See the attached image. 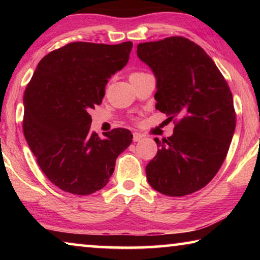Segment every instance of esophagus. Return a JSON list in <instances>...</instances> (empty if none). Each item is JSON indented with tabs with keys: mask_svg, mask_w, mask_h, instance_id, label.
Segmentation results:
<instances>
[{
	"mask_svg": "<svg viewBox=\"0 0 260 260\" xmlns=\"http://www.w3.org/2000/svg\"><path fill=\"white\" fill-rule=\"evenodd\" d=\"M142 140V135H141L140 133H134L133 134V141L134 142H139V141Z\"/></svg>",
	"mask_w": 260,
	"mask_h": 260,
	"instance_id": "34e87169",
	"label": "esophagus"
}]
</instances>
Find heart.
Segmentation results:
<instances>
[{"label": "heart", "instance_id": "heart-1", "mask_svg": "<svg viewBox=\"0 0 260 260\" xmlns=\"http://www.w3.org/2000/svg\"><path fill=\"white\" fill-rule=\"evenodd\" d=\"M142 74H144V73H142V72H134V73H132L131 76H129V79H133V78H136V77H140V76H142Z\"/></svg>", "mask_w": 260, "mask_h": 260}]
</instances>
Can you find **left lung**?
Instances as JSON below:
<instances>
[{
	"label": "left lung",
	"instance_id": "left-lung-1",
	"mask_svg": "<svg viewBox=\"0 0 260 260\" xmlns=\"http://www.w3.org/2000/svg\"><path fill=\"white\" fill-rule=\"evenodd\" d=\"M156 78V109L177 120L146 167L158 192L184 196L205 187L222 165L236 120L230 87L212 58L182 37L138 45Z\"/></svg>",
	"mask_w": 260,
	"mask_h": 260
}]
</instances>
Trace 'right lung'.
I'll list each match as a JSON object with an SVG mask.
<instances>
[{
    "label": "right lung",
    "instance_id": "obj_1",
    "mask_svg": "<svg viewBox=\"0 0 260 260\" xmlns=\"http://www.w3.org/2000/svg\"><path fill=\"white\" fill-rule=\"evenodd\" d=\"M133 47L72 42L38 64L24 93L23 129L42 172L61 190L89 195L107 186L116 159L129 147L128 129L101 139L90 131L89 110L102 103L111 76L125 67Z\"/></svg>",
    "mask_w": 260,
    "mask_h": 260
}]
</instances>
